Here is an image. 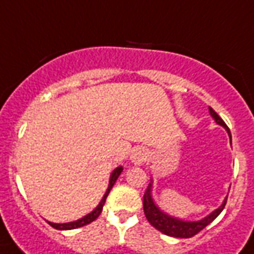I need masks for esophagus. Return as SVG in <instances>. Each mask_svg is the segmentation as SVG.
I'll use <instances>...</instances> for the list:
<instances>
[{"mask_svg": "<svg viewBox=\"0 0 254 254\" xmlns=\"http://www.w3.org/2000/svg\"><path fill=\"white\" fill-rule=\"evenodd\" d=\"M146 158H147V153L143 150V149H141V147L135 149L130 155L131 163H133V165H137V166L142 165V163L146 161Z\"/></svg>", "mask_w": 254, "mask_h": 254, "instance_id": "obj_1", "label": "esophagus"}]
</instances>
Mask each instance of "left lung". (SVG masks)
Returning a JSON list of instances; mask_svg holds the SVG:
<instances>
[{"instance_id": "left-lung-1", "label": "left lung", "mask_w": 254, "mask_h": 254, "mask_svg": "<svg viewBox=\"0 0 254 254\" xmlns=\"http://www.w3.org/2000/svg\"><path fill=\"white\" fill-rule=\"evenodd\" d=\"M209 115L215 120V123L217 125H220L227 130L229 138H231V131H229V127L225 125V123L220 119V116L217 115L216 112L213 111L212 108L209 107ZM225 203H227V197H225L223 203H221L220 207H217L216 209H213L212 212L204 216L200 220L195 221H189L183 220V219H178L175 216H171L169 213H166L165 211L159 208V205L155 203L154 197H153V178H151V182L149 183V187H147L146 192L143 195V212H145V216H146L147 221L150 223L155 229H158L159 232L165 233L167 236L171 237H179V239H189V237L195 236L196 233H199L203 228H205L209 223H212L215 219H216L219 215L221 213V211L224 209Z\"/></svg>"}]
</instances>
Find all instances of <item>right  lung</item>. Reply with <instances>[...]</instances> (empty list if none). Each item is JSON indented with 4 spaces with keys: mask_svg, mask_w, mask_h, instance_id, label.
I'll use <instances>...</instances> for the list:
<instances>
[{
    "mask_svg": "<svg viewBox=\"0 0 254 254\" xmlns=\"http://www.w3.org/2000/svg\"><path fill=\"white\" fill-rule=\"evenodd\" d=\"M123 170H124L123 166H119V167H116V169L112 171L107 191H105V193H104L103 199L100 200V203L96 205V208L93 209L92 212H89L88 215L83 216L81 219H77V220H75V221H69V223H53V221H47V223H49V224L51 225L53 228L59 229V231H68V229L80 228V227H84V225L89 224V223H92V221H95L96 219L99 217L100 213H101V211H103V207H104V204H105L107 196L109 195V192H111L112 187H113V185H115L116 181H117V178L120 177V174L123 173Z\"/></svg>",
    "mask_w": 254,
    "mask_h": 254,
    "instance_id": "obj_1",
    "label": "right lung"
}]
</instances>
